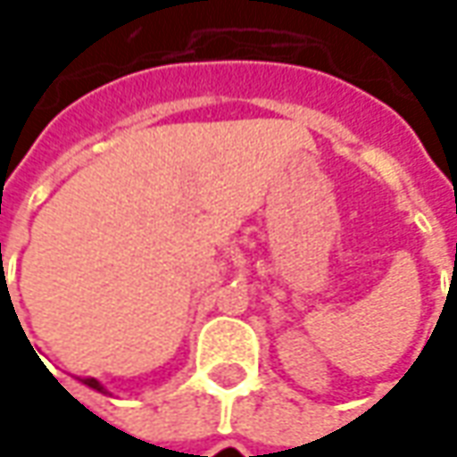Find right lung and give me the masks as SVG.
<instances>
[{"mask_svg":"<svg viewBox=\"0 0 457 457\" xmlns=\"http://www.w3.org/2000/svg\"><path fill=\"white\" fill-rule=\"evenodd\" d=\"M79 381H80V384H86L88 389H94V392H101V395H109V392H106V386H104V384H101L98 378L88 377V378H79Z\"/></svg>","mask_w":457,"mask_h":457,"instance_id":"1","label":"right lung"}]
</instances>
